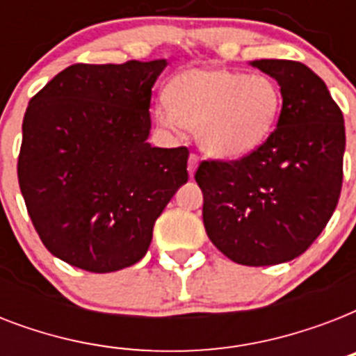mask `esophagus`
Listing matches in <instances>:
<instances>
[{
	"instance_id": "34e87169",
	"label": "esophagus",
	"mask_w": 356,
	"mask_h": 356,
	"mask_svg": "<svg viewBox=\"0 0 356 356\" xmlns=\"http://www.w3.org/2000/svg\"><path fill=\"white\" fill-rule=\"evenodd\" d=\"M197 164H200V156L195 155V153H190V156H188V173H190V177H192L195 170H197Z\"/></svg>"
}]
</instances>
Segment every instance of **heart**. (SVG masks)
I'll return each mask as SVG.
<instances>
[{
    "label": "heart",
    "instance_id": "b5f03b06",
    "mask_svg": "<svg viewBox=\"0 0 356 356\" xmlns=\"http://www.w3.org/2000/svg\"><path fill=\"white\" fill-rule=\"evenodd\" d=\"M156 118L168 127L194 131L197 144L216 159H240L270 138L282 107L281 86L264 74L220 66L175 75Z\"/></svg>",
    "mask_w": 356,
    "mask_h": 356
}]
</instances>
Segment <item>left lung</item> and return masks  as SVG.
I'll list each match as a JSON object with an SVG mask.
<instances>
[{
	"instance_id": "8db88e82",
	"label": "left lung",
	"mask_w": 356,
	"mask_h": 356,
	"mask_svg": "<svg viewBox=\"0 0 356 356\" xmlns=\"http://www.w3.org/2000/svg\"><path fill=\"white\" fill-rule=\"evenodd\" d=\"M282 92L277 127L236 161H201L203 223L211 242L243 266H271L305 253L338 205L343 179V116L325 83L298 60L260 58Z\"/></svg>"
}]
</instances>
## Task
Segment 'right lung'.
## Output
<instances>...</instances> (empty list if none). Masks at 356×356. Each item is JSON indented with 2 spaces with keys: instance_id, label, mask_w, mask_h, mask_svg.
<instances>
[{
  "instance_id": "1",
  "label": "right lung",
  "mask_w": 356,
  "mask_h": 356,
  "mask_svg": "<svg viewBox=\"0 0 356 356\" xmlns=\"http://www.w3.org/2000/svg\"><path fill=\"white\" fill-rule=\"evenodd\" d=\"M166 60L72 64L29 102L18 183L47 251L92 273L136 264L188 181V147H151V88Z\"/></svg>"
}]
</instances>
